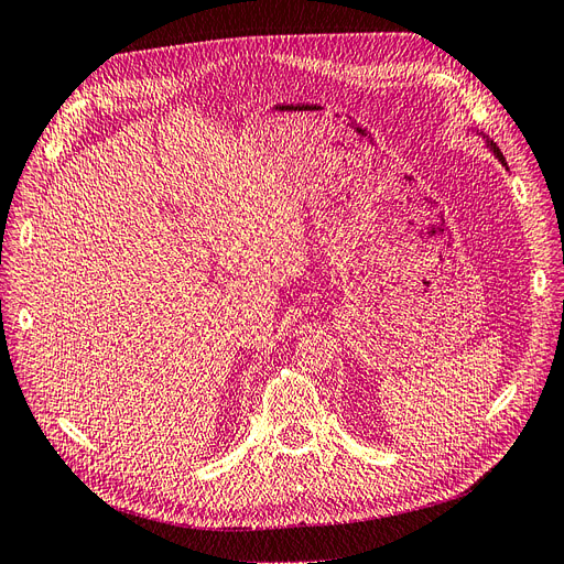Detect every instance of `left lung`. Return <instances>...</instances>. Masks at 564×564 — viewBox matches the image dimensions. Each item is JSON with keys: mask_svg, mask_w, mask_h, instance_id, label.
Returning <instances> with one entry per match:
<instances>
[{"mask_svg": "<svg viewBox=\"0 0 564 564\" xmlns=\"http://www.w3.org/2000/svg\"><path fill=\"white\" fill-rule=\"evenodd\" d=\"M491 148H494V152H497V158H499V160L506 164V160H503V155H501V150H499L497 145H494V143H491Z\"/></svg>", "mask_w": 564, "mask_h": 564, "instance_id": "1", "label": "left lung"}]
</instances>
